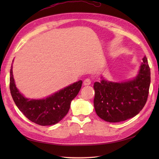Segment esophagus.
I'll list each match as a JSON object with an SVG mask.
<instances>
[{"label":"esophagus","mask_w":159,"mask_h":159,"mask_svg":"<svg viewBox=\"0 0 159 159\" xmlns=\"http://www.w3.org/2000/svg\"><path fill=\"white\" fill-rule=\"evenodd\" d=\"M91 81L89 78H87L84 81V85H89L91 84Z\"/></svg>","instance_id":"34e87169"}]
</instances>
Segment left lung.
I'll return each mask as SVG.
<instances>
[{"label":"left lung","mask_w":159,"mask_h":159,"mask_svg":"<svg viewBox=\"0 0 159 159\" xmlns=\"http://www.w3.org/2000/svg\"><path fill=\"white\" fill-rule=\"evenodd\" d=\"M101 79L93 85V105L96 113L104 121H125L137 115L145 106L151 84V71L146 56L133 79L123 82L108 81L103 76Z\"/></svg>","instance_id":"left-lung-1"}]
</instances>
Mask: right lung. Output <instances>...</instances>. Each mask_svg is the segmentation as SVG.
<instances>
[{
  "instance_id": "right-lung-1",
  "label": "right lung",
  "mask_w": 159,
  "mask_h": 159,
  "mask_svg": "<svg viewBox=\"0 0 159 159\" xmlns=\"http://www.w3.org/2000/svg\"><path fill=\"white\" fill-rule=\"evenodd\" d=\"M81 85L82 81L80 80L46 98H26L16 88L12 74V63L10 90L14 102L30 121L42 126L55 125L66 116L70 108L71 101L78 94Z\"/></svg>"
}]
</instances>
